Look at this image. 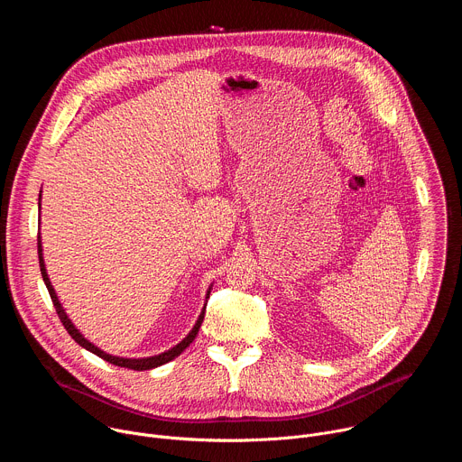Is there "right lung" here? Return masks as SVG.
<instances>
[{
  "label": "right lung",
  "instance_id": "obj_1",
  "mask_svg": "<svg viewBox=\"0 0 462 462\" xmlns=\"http://www.w3.org/2000/svg\"><path fill=\"white\" fill-rule=\"evenodd\" d=\"M38 207L42 208V191H40V197H38ZM38 257H40V271H42V278H43V282H45V287H47V291H49V294H51V300H52V303H54V309H56V312H58V316H60V319H61V323H63V327L68 328V333L71 335V338L79 344V346H82L84 349H88V351H91L93 355H97V356H100V358H104L106 362H109V364H113V365H118V367H127V369H135V371H148V369H153V367H159V365H162V364H168L170 360H173V358H177L193 340H195V337H197V333H199V327H201V323H203V319H205V310H207V301H208V298H210V289H212V285H210V289L207 291V301H205V307H203V310H201V314H199V318H197V321H195V325L191 327V331L177 344V346H173L171 349H168V351H164V353H161V355H155V356H144V358H124V356H113V355H109V353H106V351H102L100 347H97L95 344H91L80 331L79 328L75 327V323L69 319V316H68V312H65V309L61 307V303H60V300H58V296H56V292H54V287L51 285V280H49V274H47V269H45V261H43V248H42V237L38 236Z\"/></svg>",
  "mask_w": 462,
  "mask_h": 462
}]
</instances>
